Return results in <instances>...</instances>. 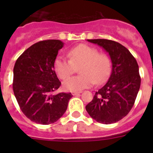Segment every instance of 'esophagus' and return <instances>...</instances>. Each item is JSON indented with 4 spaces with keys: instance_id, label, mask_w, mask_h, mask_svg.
<instances>
[{
    "instance_id": "obj_1",
    "label": "esophagus",
    "mask_w": 153,
    "mask_h": 153,
    "mask_svg": "<svg viewBox=\"0 0 153 153\" xmlns=\"http://www.w3.org/2000/svg\"><path fill=\"white\" fill-rule=\"evenodd\" d=\"M82 93V92H80V91H74V92H72V94L74 96H76V95H79V93Z\"/></svg>"
}]
</instances>
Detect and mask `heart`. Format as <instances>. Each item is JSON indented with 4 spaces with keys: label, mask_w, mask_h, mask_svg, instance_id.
Masks as SVG:
<instances>
[{
    "label": "heart",
    "mask_w": 153,
    "mask_h": 153,
    "mask_svg": "<svg viewBox=\"0 0 153 153\" xmlns=\"http://www.w3.org/2000/svg\"><path fill=\"white\" fill-rule=\"evenodd\" d=\"M70 60L57 56L54 60V70L60 79H65L79 68L80 75L73 76L63 82V88L68 91H80L91 87L94 83L100 84L109 76L111 60L105 53H99L95 47L79 44L70 50Z\"/></svg>",
    "instance_id": "obj_1"
}]
</instances>
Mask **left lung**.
<instances>
[{
  "mask_svg": "<svg viewBox=\"0 0 153 153\" xmlns=\"http://www.w3.org/2000/svg\"><path fill=\"white\" fill-rule=\"evenodd\" d=\"M87 41L109 53L112 71L106 84L96 92L86 109L97 122L114 123L125 117L134 105L141 83L139 66L129 50L118 42L106 39Z\"/></svg>",
  "mask_w": 153,
  "mask_h": 153,
  "instance_id": "obj_1",
  "label": "left lung"
}]
</instances>
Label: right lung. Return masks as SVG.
I'll use <instances>...</instances> for the list:
<instances>
[{"instance_id":"obj_1","label":"right lung","mask_w":153,"mask_h":153,"mask_svg":"<svg viewBox=\"0 0 153 153\" xmlns=\"http://www.w3.org/2000/svg\"><path fill=\"white\" fill-rule=\"evenodd\" d=\"M59 40L37 42L27 48L13 67V90L21 111L42 125L56 122L64 114L70 93L53 95L61 85L54 70V60L63 47Z\"/></svg>"}]
</instances>
